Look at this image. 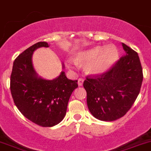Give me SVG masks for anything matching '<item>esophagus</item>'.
<instances>
[{
	"label": "esophagus",
	"mask_w": 151,
	"mask_h": 151,
	"mask_svg": "<svg viewBox=\"0 0 151 151\" xmlns=\"http://www.w3.org/2000/svg\"><path fill=\"white\" fill-rule=\"evenodd\" d=\"M83 82H84V79H83V78L78 79V85H80V86H82V85H83Z\"/></svg>",
	"instance_id": "1"
}]
</instances>
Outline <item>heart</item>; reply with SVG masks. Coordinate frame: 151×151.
Wrapping results in <instances>:
<instances>
[{
    "label": "heart",
    "instance_id": "b5f03b06",
    "mask_svg": "<svg viewBox=\"0 0 151 151\" xmlns=\"http://www.w3.org/2000/svg\"><path fill=\"white\" fill-rule=\"evenodd\" d=\"M118 57V50L114 46L104 48L102 46H97L82 52L77 58L80 63H89L86 70L91 74H100L106 71L115 61ZM70 66L73 61H68Z\"/></svg>",
    "mask_w": 151,
    "mask_h": 151
}]
</instances>
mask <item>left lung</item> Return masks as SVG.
<instances>
[{
  "instance_id": "obj_1",
  "label": "left lung",
  "mask_w": 151,
  "mask_h": 151,
  "mask_svg": "<svg viewBox=\"0 0 151 151\" xmlns=\"http://www.w3.org/2000/svg\"><path fill=\"white\" fill-rule=\"evenodd\" d=\"M122 45L125 55L102 74L88 75L83 83L88 109L100 121L124 116L140 91L143 74L139 58L131 47Z\"/></svg>"
}]
</instances>
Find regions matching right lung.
<instances>
[{
  "mask_svg": "<svg viewBox=\"0 0 151 151\" xmlns=\"http://www.w3.org/2000/svg\"><path fill=\"white\" fill-rule=\"evenodd\" d=\"M42 47L49 45L45 42H38L15 59L10 90L14 102L25 118L40 126L51 127L63 119L70 96L78 84L77 80L67 78L64 71L53 80L37 77L32 64V55Z\"/></svg>",
  "mask_w": 151,
  "mask_h": 151,
  "instance_id": "1",
  "label": "right lung"
}]
</instances>
